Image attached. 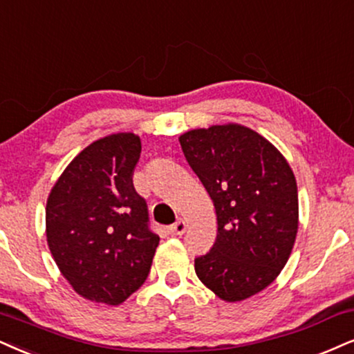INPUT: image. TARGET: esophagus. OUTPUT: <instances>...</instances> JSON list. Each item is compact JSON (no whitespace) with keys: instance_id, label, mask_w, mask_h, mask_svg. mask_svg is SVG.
I'll use <instances>...</instances> for the list:
<instances>
[{"instance_id":"obj_1","label":"esophagus","mask_w":354,"mask_h":354,"mask_svg":"<svg viewBox=\"0 0 354 354\" xmlns=\"http://www.w3.org/2000/svg\"><path fill=\"white\" fill-rule=\"evenodd\" d=\"M185 230H187V223L184 220H178L172 226H170V231H172L174 234H178V236H180V234H184Z\"/></svg>"}]
</instances>
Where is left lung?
I'll use <instances>...</instances> for the list:
<instances>
[{
  "label": "left lung",
  "mask_w": 354,
  "mask_h": 354,
  "mask_svg": "<svg viewBox=\"0 0 354 354\" xmlns=\"http://www.w3.org/2000/svg\"><path fill=\"white\" fill-rule=\"evenodd\" d=\"M178 141L216 212V239L195 257V272L226 302L251 297L279 276L294 248V172L268 139L239 124L194 129Z\"/></svg>",
  "instance_id": "1"
}]
</instances>
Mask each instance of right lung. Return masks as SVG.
Instances as JSON below:
<instances>
[{
	"mask_svg": "<svg viewBox=\"0 0 354 354\" xmlns=\"http://www.w3.org/2000/svg\"><path fill=\"white\" fill-rule=\"evenodd\" d=\"M141 139L118 133L78 154L55 182L46 207L49 250L82 297L124 302L149 276L159 234L133 184Z\"/></svg>",
	"mask_w": 354,
	"mask_h": 354,
	"instance_id": "right-lung-1",
	"label": "right lung"
}]
</instances>
